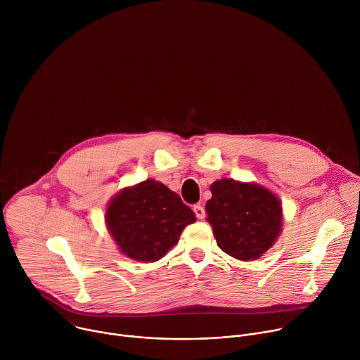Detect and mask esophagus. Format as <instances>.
I'll use <instances>...</instances> for the list:
<instances>
[{"label": "esophagus", "instance_id": "obj_1", "mask_svg": "<svg viewBox=\"0 0 360 360\" xmlns=\"http://www.w3.org/2000/svg\"><path fill=\"white\" fill-rule=\"evenodd\" d=\"M193 212H195V215H196L198 219H203V218H205V210H203V207H202L200 203H199V205H195V207H193Z\"/></svg>", "mask_w": 360, "mask_h": 360}]
</instances>
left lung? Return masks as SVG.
Listing matches in <instances>:
<instances>
[{
    "label": "left lung",
    "instance_id": "1",
    "mask_svg": "<svg viewBox=\"0 0 360 360\" xmlns=\"http://www.w3.org/2000/svg\"><path fill=\"white\" fill-rule=\"evenodd\" d=\"M205 205L218 246L238 261H256L282 232L281 199L256 182L222 178L211 185Z\"/></svg>",
    "mask_w": 360,
    "mask_h": 360
}]
</instances>
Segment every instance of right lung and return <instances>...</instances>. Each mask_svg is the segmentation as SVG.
Instances as JSON below:
<instances>
[{"instance_id": "obj_1", "label": "right lung", "mask_w": 360, "mask_h": 360, "mask_svg": "<svg viewBox=\"0 0 360 360\" xmlns=\"http://www.w3.org/2000/svg\"><path fill=\"white\" fill-rule=\"evenodd\" d=\"M195 221L179 195L155 179L122 188L105 210V225L118 250L143 264L160 261Z\"/></svg>"}]
</instances>
